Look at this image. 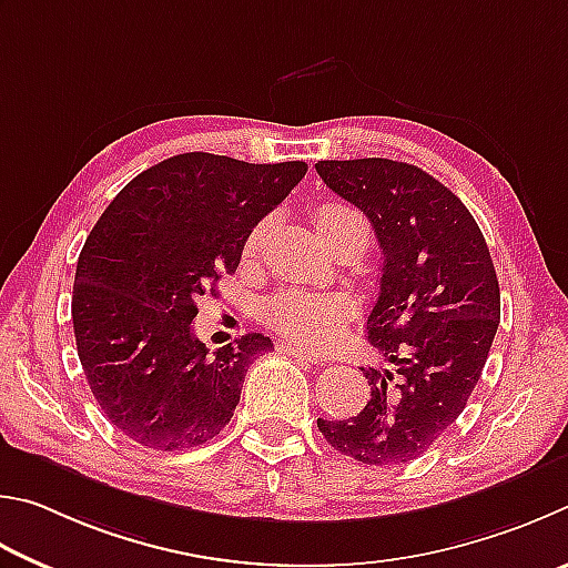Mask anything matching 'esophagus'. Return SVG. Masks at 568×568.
Wrapping results in <instances>:
<instances>
[{"label":"esophagus","mask_w":568,"mask_h":568,"mask_svg":"<svg viewBox=\"0 0 568 568\" xmlns=\"http://www.w3.org/2000/svg\"><path fill=\"white\" fill-rule=\"evenodd\" d=\"M284 349H286V354H290V356H296V359H302V362H310V364H322L320 356L312 354V352H306V349H302V346L284 344Z\"/></svg>","instance_id":"esophagus-1"}]
</instances>
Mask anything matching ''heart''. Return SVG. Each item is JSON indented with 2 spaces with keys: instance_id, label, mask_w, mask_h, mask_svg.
<instances>
[{
  "instance_id": "1",
  "label": "heart",
  "mask_w": 568,
  "mask_h": 568,
  "mask_svg": "<svg viewBox=\"0 0 568 568\" xmlns=\"http://www.w3.org/2000/svg\"><path fill=\"white\" fill-rule=\"evenodd\" d=\"M354 214L349 206L324 204L316 209L314 222L324 234L326 229L339 224L342 219ZM266 222H258L246 236L244 254L252 256L264 236ZM352 312V302L342 294H312V292H284L268 300L264 306L266 324L284 334L294 344L306 349H324L342 336L346 314Z\"/></svg>"
}]
</instances>
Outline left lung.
<instances>
[{
	"label": "left lung",
	"mask_w": 568,
	"mask_h": 568,
	"mask_svg": "<svg viewBox=\"0 0 568 568\" xmlns=\"http://www.w3.org/2000/svg\"><path fill=\"white\" fill-rule=\"evenodd\" d=\"M316 174L369 216L384 264L366 320L392 369H362L372 399L352 419L316 426L336 452L372 466L406 464L464 412L501 316L489 246L462 199L394 159L320 162Z\"/></svg>",
	"instance_id": "obj_1"
}]
</instances>
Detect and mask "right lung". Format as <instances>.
Here are the masks:
<instances>
[{"label":"right lung","mask_w":568,"mask_h":568,"mask_svg":"<svg viewBox=\"0 0 568 568\" xmlns=\"http://www.w3.org/2000/svg\"><path fill=\"white\" fill-rule=\"evenodd\" d=\"M304 162L248 164L189 152L134 176L89 232L72 322L89 389L109 422L156 452L206 444L234 416L264 334L209 352L196 296L234 274L246 236L290 196Z\"/></svg>","instance_id":"add662e5"}]
</instances>
